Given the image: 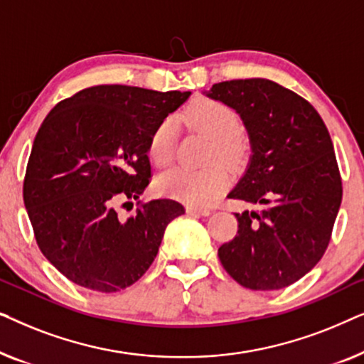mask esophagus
Masks as SVG:
<instances>
[{
    "label": "esophagus",
    "instance_id": "esophagus-1",
    "mask_svg": "<svg viewBox=\"0 0 364 364\" xmlns=\"http://www.w3.org/2000/svg\"><path fill=\"white\" fill-rule=\"evenodd\" d=\"M187 213H188V215H203V217H207V215H210L212 210H210V208H202V207L191 205V207H187Z\"/></svg>",
    "mask_w": 364,
    "mask_h": 364
}]
</instances>
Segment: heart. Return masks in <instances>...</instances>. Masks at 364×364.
I'll return each instance as SVG.
<instances>
[{
	"instance_id": "obj_1",
	"label": "heart",
	"mask_w": 364,
	"mask_h": 364,
	"mask_svg": "<svg viewBox=\"0 0 364 364\" xmlns=\"http://www.w3.org/2000/svg\"><path fill=\"white\" fill-rule=\"evenodd\" d=\"M183 117L212 141L208 161H220L228 167L240 164L243 157V144L238 137L240 119L232 107L213 99H197L186 109ZM173 147L176 134L173 121L168 117L154 129L149 139V157L157 167H166L173 159ZM227 182V173L220 166L202 171L172 168L157 178V188L164 196L178 198L191 205H207L220 197Z\"/></svg>"
}]
</instances>
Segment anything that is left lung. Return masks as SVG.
Masks as SVG:
<instances>
[{"instance_id": "8db88e82", "label": "left lung", "mask_w": 364, "mask_h": 364, "mask_svg": "<svg viewBox=\"0 0 364 364\" xmlns=\"http://www.w3.org/2000/svg\"><path fill=\"white\" fill-rule=\"evenodd\" d=\"M207 96L235 109L250 137V164L228 197L263 205L235 213L237 235L218 258L242 287L280 290L330 243L343 197L330 132L306 99L270 79L223 81Z\"/></svg>"}]
</instances>
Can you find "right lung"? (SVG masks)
Returning a JSON list of instances; mask_svg holds the SVG:
<instances>
[{
  "label": "right lung",
  "instance_id": "1",
  "mask_svg": "<svg viewBox=\"0 0 364 364\" xmlns=\"http://www.w3.org/2000/svg\"><path fill=\"white\" fill-rule=\"evenodd\" d=\"M188 96L92 86L58 102L43 121L23 198L39 250L68 280L114 293L152 265L166 227L186 208L171 198L139 200L122 218L116 205L137 200L149 186V139Z\"/></svg>",
  "mask_w": 364,
  "mask_h": 364
}]
</instances>
